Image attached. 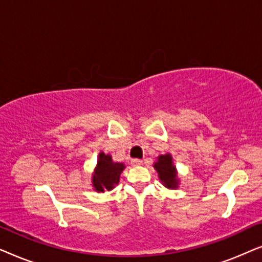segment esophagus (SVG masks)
Returning <instances> with one entry per match:
<instances>
[{"mask_svg":"<svg viewBox=\"0 0 262 262\" xmlns=\"http://www.w3.org/2000/svg\"><path fill=\"white\" fill-rule=\"evenodd\" d=\"M131 164L132 166H139V164H142V160H139V159L131 160Z\"/></svg>","mask_w":262,"mask_h":262,"instance_id":"esophagus-1","label":"esophagus"}]
</instances>
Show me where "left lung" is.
Masks as SVG:
<instances>
[{"label":"left lung","instance_id":"1","mask_svg":"<svg viewBox=\"0 0 262 262\" xmlns=\"http://www.w3.org/2000/svg\"><path fill=\"white\" fill-rule=\"evenodd\" d=\"M155 169L159 173L160 180L163 182V185L168 188H177L178 187V179L175 167L171 162V156L169 154L167 155H161L157 159V162L154 164Z\"/></svg>","mask_w":262,"mask_h":262}]
</instances>
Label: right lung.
Instances as JSON below:
<instances>
[{
    "instance_id": "add662e5",
    "label": "right lung",
    "mask_w": 262,
    "mask_h": 262,
    "mask_svg": "<svg viewBox=\"0 0 262 262\" xmlns=\"http://www.w3.org/2000/svg\"><path fill=\"white\" fill-rule=\"evenodd\" d=\"M125 166L123 163L113 162L112 157L100 152L98 166H96L95 173L93 175V186L98 192H103L105 189L111 191L118 182L121 171L124 170Z\"/></svg>"
}]
</instances>
